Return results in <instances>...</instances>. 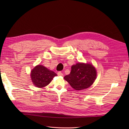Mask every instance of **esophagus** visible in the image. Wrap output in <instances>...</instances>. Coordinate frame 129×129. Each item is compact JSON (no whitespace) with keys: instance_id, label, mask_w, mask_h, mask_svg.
<instances>
[{"instance_id":"esophagus-1","label":"esophagus","mask_w":129,"mask_h":129,"mask_svg":"<svg viewBox=\"0 0 129 129\" xmlns=\"http://www.w3.org/2000/svg\"><path fill=\"white\" fill-rule=\"evenodd\" d=\"M63 73H62L61 72H57V75L58 76H63Z\"/></svg>"}]
</instances>
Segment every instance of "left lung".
<instances>
[{"instance_id":"left-lung-1","label":"left lung","mask_w":129,"mask_h":129,"mask_svg":"<svg viewBox=\"0 0 129 129\" xmlns=\"http://www.w3.org/2000/svg\"><path fill=\"white\" fill-rule=\"evenodd\" d=\"M96 77V69L92 64L78 63L72 66L71 73L64 79L73 88L80 90L90 87Z\"/></svg>"}]
</instances>
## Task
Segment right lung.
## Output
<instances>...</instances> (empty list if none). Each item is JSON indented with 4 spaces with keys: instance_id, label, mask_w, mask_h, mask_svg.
<instances>
[{
    "instance_id": "right-lung-1",
    "label": "right lung",
    "mask_w": 129,
    "mask_h": 129,
    "mask_svg": "<svg viewBox=\"0 0 129 129\" xmlns=\"http://www.w3.org/2000/svg\"><path fill=\"white\" fill-rule=\"evenodd\" d=\"M57 74L41 65L36 66L31 72V79L33 84L39 88L47 85Z\"/></svg>"
}]
</instances>
